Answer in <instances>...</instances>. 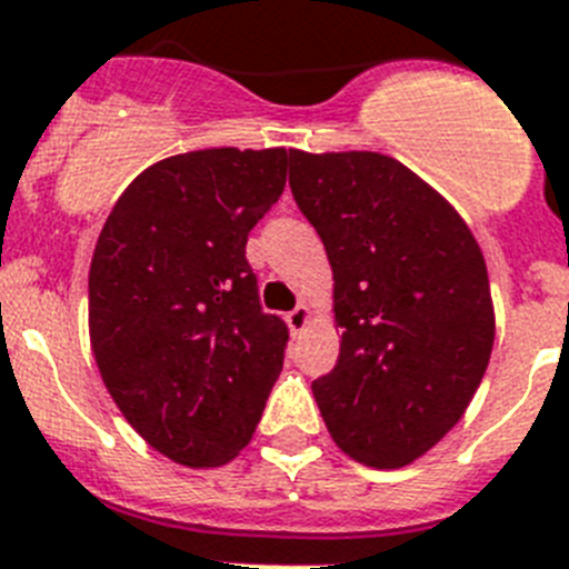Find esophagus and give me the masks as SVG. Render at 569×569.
<instances>
[{"instance_id": "esophagus-1", "label": "esophagus", "mask_w": 569, "mask_h": 569, "mask_svg": "<svg viewBox=\"0 0 569 569\" xmlns=\"http://www.w3.org/2000/svg\"><path fill=\"white\" fill-rule=\"evenodd\" d=\"M286 323H289V329H291V332H295V335L303 332L306 326L312 323V309H309V306L300 303L298 309H291V312L286 315Z\"/></svg>"}]
</instances>
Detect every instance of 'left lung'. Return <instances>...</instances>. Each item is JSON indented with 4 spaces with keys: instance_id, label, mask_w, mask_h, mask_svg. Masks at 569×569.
I'll use <instances>...</instances> for the list:
<instances>
[{
    "instance_id": "obj_1",
    "label": "left lung",
    "mask_w": 569,
    "mask_h": 569,
    "mask_svg": "<svg viewBox=\"0 0 569 569\" xmlns=\"http://www.w3.org/2000/svg\"><path fill=\"white\" fill-rule=\"evenodd\" d=\"M291 194L332 266L338 367L312 383L352 461L401 469L467 412L496 340L481 246L447 197L378 151H295Z\"/></svg>"
}]
</instances>
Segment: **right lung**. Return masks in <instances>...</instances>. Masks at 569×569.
<instances>
[{"instance_id":"add662e5","label":"right lung","mask_w":569,"mask_h":569,"mask_svg":"<svg viewBox=\"0 0 569 569\" xmlns=\"http://www.w3.org/2000/svg\"><path fill=\"white\" fill-rule=\"evenodd\" d=\"M286 148H202L148 166L113 202L88 271L108 395L148 447L191 469L251 441L289 332L257 300L246 240L278 202Z\"/></svg>"}]
</instances>
